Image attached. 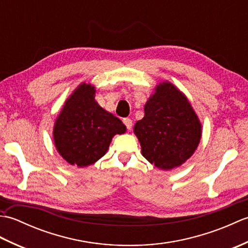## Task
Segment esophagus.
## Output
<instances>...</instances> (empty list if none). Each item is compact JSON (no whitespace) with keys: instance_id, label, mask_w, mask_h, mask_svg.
<instances>
[{"instance_id":"esophagus-1","label":"esophagus","mask_w":248,"mask_h":248,"mask_svg":"<svg viewBox=\"0 0 248 248\" xmlns=\"http://www.w3.org/2000/svg\"><path fill=\"white\" fill-rule=\"evenodd\" d=\"M124 124L128 130H131V128H132V120H131V118H124Z\"/></svg>"}]
</instances>
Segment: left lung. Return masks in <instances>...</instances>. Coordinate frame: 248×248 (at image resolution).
<instances>
[{
    "label": "left lung",
    "mask_w": 248,
    "mask_h": 248,
    "mask_svg": "<svg viewBox=\"0 0 248 248\" xmlns=\"http://www.w3.org/2000/svg\"><path fill=\"white\" fill-rule=\"evenodd\" d=\"M144 110V118L133 128L141 155L163 170L181 166L197 149L202 133L191 102L172 83L163 81L155 87Z\"/></svg>",
    "instance_id": "8db88e82"
}]
</instances>
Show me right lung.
Segmentation results:
<instances>
[{
	"mask_svg": "<svg viewBox=\"0 0 248 248\" xmlns=\"http://www.w3.org/2000/svg\"><path fill=\"white\" fill-rule=\"evenodd\" d=\"M94 96L93 84L81 83L67 98L53 127L57 152L70 165L80 168L101 159L114 136L127 131L119 118L100 107Z\"/></svg>",
	"mask_w": 248,
	"mask_h": 248,
	"instance_id": "right-lung-1",
	"label": "right lung"
}]
</instances>
